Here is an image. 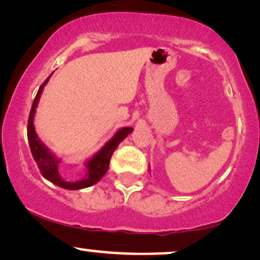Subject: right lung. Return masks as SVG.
I'll return each mask as SVG.
<instances>
[{
    "mask_svg": "<svg viewBox=\"0 0 260 260\" xmlns=\"http://www.w3.org/2000/svg\"><path fill=\"white\" fill-rule=\"evenodd\" d=\"M51 76L44 81V84H42L40 88H39L38 93L35 95L33 105H31L29 118H28L27 136L28 142H29L31 155H33L34 161L37 162L39 169H40L41 175L44 176L46 180H48L49 182L55 184V186L61 187L63 189L69 190H78L83 189V188L91 187L93 186L94 183H97L98 181L105 175V173L108 172L109 169L110 159H111L113 151L116 150L118 144L127 136V135L133 133L134 129L131 126H125L117 130V133L103 145L101 150L95 152V154L92 156V157L88 158L87 161H85L86 175H85L83 179L76 181V182L65 181L59 174V165L61 163V159H60L55 154H53V152L42 143L41 140L38 136L37 131H35L34 126V116L35 111H37V106L39 104V101H40L45 85L48 83Z\"/></svg>",
    "mask_w": 260,
    "mask_h": 260,
    "instance_id": "right-lung-1",
    "label": "right lung"
}]
</instances>
